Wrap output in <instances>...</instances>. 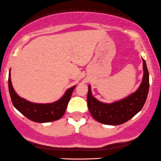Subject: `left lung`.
Wrapping results in <instances>:
<instances>
[{"mask_svg":"<svg viewBox=\"0 0 161 161\" xmlns=\"http://www.w3.org/2000/svg\"><path fill=\"white\" fill-rule=\"evenodd\" d=\"M143 61L144 75L136 91L119 101L106 103L92 95L91 86L88 85L87 105L93 118L97 122L109 125H118L131 119L143 108L149 90V73L146 62Z\"/></svg>","mask_w":161,"mask_h":161,"instance_id":"1","label":"left lung"}]
</instances>
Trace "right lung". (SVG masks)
Listing matches in <instances>:
<instances>
[{
  "label": "right lung",
  "instance_id": "add662e5",
  "mask_svg": "<svg viewBox=\"0 0 161 161\" xmlns=\"http://www.w3.org/2000/svg\"><path fill=\"white\" fill-rule=\"evenodd\" d=\"M8 86L13 105L19 113L33 122L39 123L50 122L61 119L65 113L67 106L76 86L68 89L64 94L51 103H36L25 100L16 93L12 86L10 79V70L9 71Z\"/></svg>",
  "mask_w": 161,
  "mask_h": 161
}]
</instances>
